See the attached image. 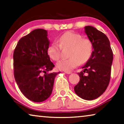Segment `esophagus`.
Wrapping results in <instances>:
<instances>
[{
	"label": "esophagus",
	"mask_w": 124,
	"mask_h": 124,
	"mask_svg": "<svg viewBox=\"0 0 124 124\" xmlns=\"http://www.w3.org/2000/svg\"><path fill=\"white\" fill-rule=\"evenodd\" d=\"M64 73H66V74H70L72 73V72H66V71H64Z\"/></svg>",
	"instance_id": "esophagus-1"
}]
</instances>
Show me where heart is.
Here are the masks:
<instances>
[{
    "label": "heart",
    "mask_w": 124,
    "mask_h": 124,
    "mask_svg": "<svg viewBox=\"0 0 124 124\" xmlns=\"http://www.w3.org/2000/svg\"><path fill=\"white\" fill-rule=\"evenodd\" d=\"M54 42L48 47L47 52L52 60L58 61L61 57L62 47H70V58L62 59L57 63L60 70L70 72L80 63H84L91 57L93 44L89 39L83 38L80 34L73 32H67Z\"/></svg>",
    "instance_id": "b5f03b06"
}]
</instances>
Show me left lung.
<instances>
[{
  "label": "left lung",
  "mask_w": 124,
  "mask_h": 124,
  "mask_svg": "<svg viewBox=\"0 0 124 124\" xmlns=\"http://www.w3.org/2000/svg\"><path fill=\"white\" fill-rule=\"evenodd\" d=\"M84 29L93 44V50L82 67L84 70L78 73L80 81L74 89L80 98L93 100L102 95L109 85L113 54L109 40L103 33L90 26L85 27Z\"/></svg>",
  "instance_id": "1"
}]
</instances>
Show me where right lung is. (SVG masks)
I'll list each match as a JSON object with an SVG mask.
<instances>
[{"mask_svg":"<svg viewBox=\"0 0 124 124\" xmlns=\"http://www.w3.org/2000/svg\"><path fill=\"white\" fill-rule=\"evenodd\" d=\"M50 41L44 29L33 30L18 41L14 52V77L22 93L35 102L44 101L60 72H47L54 65L48 54Z\"/></svg>","mask_w":124,"mask_h":124,"instance_id":"obj_1","label":"right lung"}]
</instances>
